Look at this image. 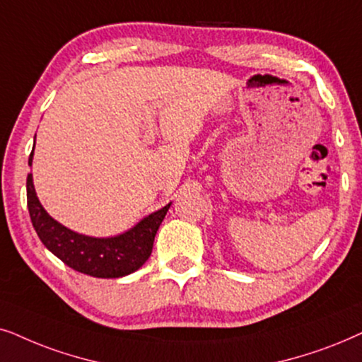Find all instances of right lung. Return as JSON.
<instances>
[{"label":"right lung","mask_w":362,"mask_h":362,"mask_svg":"<svg viewBox=\"0 0 362 362\" xmlns=\"http://www.w3.org/2000/svg\"><path fill=\"white\" fill-rule=\"evenodd\" d=\"M31 162L33 152L30 165ZM26 192L33 226L45 247L69 268L95 278H120L141 268L151 257L153 238L170 206L168 204L146 216L141 223L119 237L90 238L66 228L46 214L36 197L31 173H28Z\"/></svg>","instance_id":"1"}]
</instances>
